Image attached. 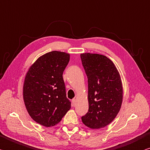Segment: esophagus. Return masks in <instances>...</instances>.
I'll return each mask as SVG.
<instances>
[{
  "mask_svg": "<svg viewBox=\"0 0 150 150\" xmlns=\"http://www.w3.org/2000/svg\"><path fill=\"white\" fill-rule=\"evenodd\" d=\"M76 103H77V100L75 98L73 99L72 100V105L73 106H75L76 105Z\"/></svg>",
  "mask_w": 150,
  "mask_h": 150,
  "instance_id": "1",
  "label": "esophagus"
}]
</instances>
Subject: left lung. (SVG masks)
Returning <instances> with one entry per match:
<instances>
[{"label": "left lung", "instance_id": "obj_1", "mask_svg": "<svg viewBox=\"0 0 150 150\" xmlns=\"http://www.w3.org/2000/svg\"><path fill=\"white\" fill-rule=\"evenodd\" d=\"M88 78V111L81 117L92 129L107 126L117 115L122 101L120 75L112 61L98 54H81Z\"/></svg>", "mask_w": 150, "mask_h": 150}]
</instances>
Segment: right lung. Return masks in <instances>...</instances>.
<instances>
[{
  "label": "right lung",
  "instance_id": "obj_1",
  "mask_svg": "<svg viewBox=\"0 0 150 150\" xmlns=\"http://www.w3.org/2000/svg\"><path fill=\"white\" fill-rule=\"evenodd\" d=\"M69 54L52 51L39 57L25 75L23 96L29 115L46 127L58 124L71 108L63 73Z\"/></svg>",
  "mask_w": 150,
  "mask_h": 150
}]
</instances>
